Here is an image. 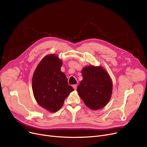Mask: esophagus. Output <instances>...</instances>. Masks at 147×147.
Returning a JSON list of instances; mask_svg holds the SVG:
<instances>
[{
    "instance_id": "esophagus-1",
    "label": "esophagus",
    "mask_w": 147,
    "mask_h": 147,
    "mask_svg": "<svg viewBox=\"0 0 147 147\" xmlns=\"http://www.w3.org/2000/svg\"><path fill=\"white\" fill-rule=\"evenodd\" d=\"M73 87L74 90H76L77 89V87H78V85H77V84H74V85H73Z\"/></svg>"
}]
</instances>
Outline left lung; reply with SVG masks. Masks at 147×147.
Masks as SVG:
<instances>
[{
	"label": "left lung",
	"mask_w": 147,
	"mask_h": 147,
	"mask_svg": "<svg viewBox=\"0 0 147 147\" xmlns=\"http://www.w3.org/2000/svg\"><path fill=\"white\" fill-rule=\"evenodd\" d=\"M83 80L77 89L80 97L89 109H102L111 99L113 83L109 74L101 66L89 65L82 70Z\"/></svg>",
	"instance_id": "8db88e82"
}]
</instances>
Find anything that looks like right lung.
I'll return each instance as SVG.
<instances>
[{
	"mask_svg": "<svg viewBox=\"0 0 147 147\" xmlns=\"http://www.w3.org/2000/svg\"><path fill=\"white\" fill-rule=\"evenodd\" d=\"M63 61L55 54L45 56L38 63L32 79V89L36 102L51 113L63 107L65 99L74 89L61 71Z\"/></svg>",
	"mask_w": 147,
	"mask_h": 147,
	"instance_id": "1",
	"label": "right lung"
}]
</instances>
